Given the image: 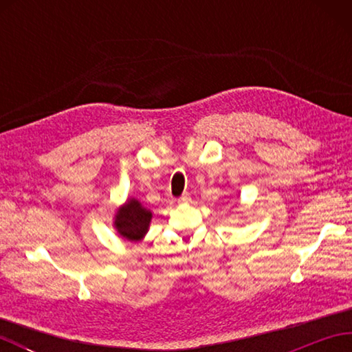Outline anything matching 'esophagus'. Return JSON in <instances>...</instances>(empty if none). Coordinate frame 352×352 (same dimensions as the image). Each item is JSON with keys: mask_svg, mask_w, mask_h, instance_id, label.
<instances>
[{"mask_svg": "<svg viewBox=\"0 0 352 352\" xmlns=\"http://www.w3.org/2000/svg\"><path fill=\"white\" fill-rule=\"evenodd\" d=\"M189 201H190V195H189V193H183V195H182L180 198H178V203H180V204H188Z\"/></svg>", "mask_w": 352, "mask_h": 352, "instance_id": "esophagus-1", "label": "esophagus"}]
</instances>
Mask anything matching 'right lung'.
<instances>
[{
  "mask_svg": "<svg viewBox=\"0 0 352 352\" xmlns=\"http://www.w3.org/2000/svg\"><path fill=\"white\" fill-rule=\"evenodd\" d=\"M153 213L142 206L138 199H129V203L119 208L115 216V227L118 233L126 241H140L148 231Z\"/></svg>",
  "mask_w": 352,
  "mask_h": 352,
  "instance_id": "right-lung-1",
  "label": "right lung"
}]
</instances>
